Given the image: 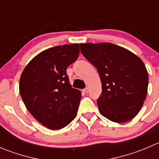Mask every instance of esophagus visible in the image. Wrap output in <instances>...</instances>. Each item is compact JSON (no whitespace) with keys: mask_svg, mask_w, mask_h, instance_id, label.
I'll return each mask as SVG.
<instances>
[{"mask_svg":"<svg viewBox=\"0 0 159 159\" xmlns=\"http://www.w3.org/2000/svg\"><path fill=\"white\" fill-rule=\"evenodd\" d=\"M83 92L84 93H88L89 92V89L88 88H85L84 89H83Z\"/></svg>","mask_w":159,"mask_h":159,"instance_id":"esophagus-1","label":"esophagus"}]
</instances>
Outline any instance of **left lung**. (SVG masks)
Instances as JSON below:
<instances>
[{
    "label": "left lung",
    "mask_w": 159,
    "mask_h": 159,
    "mask_svg": "<svg viewBox=\"0 0 159 159\" xmlns=\"http://www.w3.org/2000/svg\"><path fill=\"white\" fill-rule=\"evenodd\" d=\"M81 52L99 73L102 92L100 113L110 121L124 123L138 115L146 98L148 75L140 57L111 43L81 44Z\"/></svg>",
    "instance_id": "obj_1"
}]
</instances>
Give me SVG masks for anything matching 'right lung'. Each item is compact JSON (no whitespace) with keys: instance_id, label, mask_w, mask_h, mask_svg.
<instances>
[{"instance_id":"add662e5","label":"right lung","mask_w":159,"mask_h":159,"mask_svg":"<svg viewBox=\"0 0 159 159\" xmlns=\"http://www.w3.org/2000/svg\"><path fill=\"white\" fill-rule=\"evenodd\" d=\"M79 44L39 53L20 75L19 91L27 109L48 129L65 128L76 117L81 92L72 89L66 69L79 55Z\"/></svg>"}]
</instances>
